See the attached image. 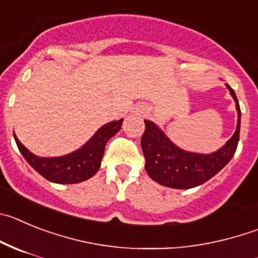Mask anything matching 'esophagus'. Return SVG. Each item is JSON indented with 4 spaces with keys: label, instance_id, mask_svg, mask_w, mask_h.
Masks as SVG:
<instances>
[{
    "label": "esophagus",
    "instance_id": "1",
    "mask_svg": "<svg viewBox=\"0 0 258 258\" xmlns=\"http://www.w3.org/2000/svg\"><path fill=\"white\" fill-rule=\"evenodd\" d=\"M146 111H147V108H141V110H139V112H142V113H146Z\"/></svg>",
    "mask_w": 258,
    "mask_h": 258
}]
</instances>
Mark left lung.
Instances as JSON below:
<instances>
[{
    "mask_svg": "<svg viewBox=\"0 0 258 258\" xmlns=\"http://www.w3.org/2000/svg\"><path fill=\"white\" fill-rule=\"evenodd\" d=\"M226 87L237 103L238 124L233 137L216 152L200 155L180 150L152 121L145 120L146 129L141 146L146 158L145 167L151 179L170 188H195L206 183L230 161L239 142L240 107L235 92L229 84Z\"/></svg>",
    "mask_w": 258,
    "mask_h": 258,
    "instance_id": "obj_1",
    "label": "left lung"
}]
</instances>
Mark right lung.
Returning <instances> with one entry per match:
<instances>
[{
	"instance_id": "obj_1",
	"label": "right lung",
	"mask_w": 258,
	"mask_h": 258,
	"mask_svg": "<svg viewBox=\"0 0 258 258\" xmlns=\"http://www.w3.org/2000/svg\"><path fill=\"white\" fill-rule=\"evenodd\" d=\"M121 124L122 119L103 125L82 148L61 157H38L21 145L15 134L14 138L21 155L38 174L52 183L75 184L92 178L98 171L106 143L120 131Z\"/></svg>"
}]
</instances>
